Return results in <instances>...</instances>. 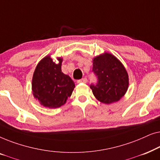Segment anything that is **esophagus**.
Returning a JSON list of instances; mask_svg holds the SVG:
<instances>
[{"label": "esophagus", "instance_id": "obj_1", "mask_svg": "<svg viewBox=\"0 0 160 160\" xmlns=\"http://www.w3.org/2000/svg\"><path fill=\"white\" fill-rule=\"evenodd\" d=\"M87 78H83L82 79L77 81V83H87Z\"/></svg>", "mask_w": 160, "mask_h": 160}]
</instances>
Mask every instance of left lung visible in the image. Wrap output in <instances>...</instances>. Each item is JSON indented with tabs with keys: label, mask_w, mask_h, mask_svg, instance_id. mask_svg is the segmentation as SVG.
I'll return each instance as SVG.
<instances>
[{
	"label": "left lung",
	"mask_w": 160,
	"mask_h": 160,
	"mask_svg": "<svg viewBox=\"0 0 160 160\" xmlns=\"http://www.w3.org/2000/svg\"><path fill=\"white\" fill-rule=\"evenodd\" d=\"M92 72L98 82L91 84L89 87L99 101L106 104L117 102L128 90V74L120 61L112 54L105 53L94 58Z\"/></svg>",
	"instance_id": "8db88e82"
}]
</instances>
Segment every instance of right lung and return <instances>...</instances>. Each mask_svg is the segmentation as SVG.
Returning <instances> with one entry per match:
<instances>
[{
  "label": "right lung",
  "mask_w": 160,
  "mask_h": 160,
  "mask_svg": "<svg viewBox=\"0 0 160 160\" xmlns=\"http://www.w3.org/2000/svg\"><path fill=\"white\" fill-rule=\"evenodd\" d=\"M58 63L49 56L40 61L35 70L32 81V94L42 106L50 108H59L71 97L75 84L69 76L62 72V59Z\"/></svg>",
  "instance_id": "right-lung-1"
}]
</instances>
